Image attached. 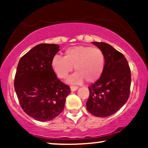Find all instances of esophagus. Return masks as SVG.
Returning a JSON list of instances; mask_svg holds the SVG:
<instances>
[{
    "label": "esophagus",
    "instance_id": "obj_1",
    "mask_svg": "<svg viewBox=\"0 0 148 148\" xmlns=\"http://www.w3.org/2000/svg\"><path fill=\"white\" fill-rule=\"evenodd\" d=\"M78 88L77 86H71L70 87V90H71V91H72V92H74V91H76V90L78 89Z\"/></svg>",
    "mask_w": 148,
    "mask_h": 148
}]
</instances>
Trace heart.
I'll return each mask as SVG.
<instances>
[{"mask_svg": "<svg viewBox=\"0 0 148 148\" xmlns=\"http://www.w3.org/2000/svg\"><path fill=\"white\" fill-rule=\"evenodd\" d=\"M105 57L99 49L90 46L79 45L66 49L64 57L55 56L51 60V68L58 77L64 79L73 69L76 72L67 80L71 84L95 82L102 75Z\"/></svg>", "mask_w": 148, "mask_h": 148, "instance_id": "obj_1", "label": "heart"}]
</instances>
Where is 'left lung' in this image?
I'll return each instance as SVG.
<instances>
[{
    "instance_id": "1",
    "label": "left lung",
    "mask_w": 148,
    "mask_h": 148,
    "mask_svg": "<svg viewBox=\"0 0 148 148\" xmlns=\"http://www.w3.org/2000/svg\"><path fill=\"white\" fill-rule=\"evenodd\" d=\"M103 52L102 75L89 88L86 108L91 114L104 118L114 114L127 102L130 93L131 71L123 54L105 42H92Z\"/></svg>"
}]
</instances>
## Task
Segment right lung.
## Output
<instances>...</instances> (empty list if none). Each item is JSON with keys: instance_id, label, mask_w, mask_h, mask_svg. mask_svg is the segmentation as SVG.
<instances>
[{"instance_id": "obj_1", "label": "right lung", "mask_w": 148, "mask_h": 148, "mask_svg": "<svg viewBox=\"0 0 148 148\" xmlns=\"http://www.w3.org/2000/svg\"><path fill=\"white\" fill-rule=\"evenodd\" d=\"M59 48L55 44H40L25 53L18 63L15 92L25 113L39 121H49L60 115L71 92L51 68L52 58Z\"/></svg>"}]
</instances>
